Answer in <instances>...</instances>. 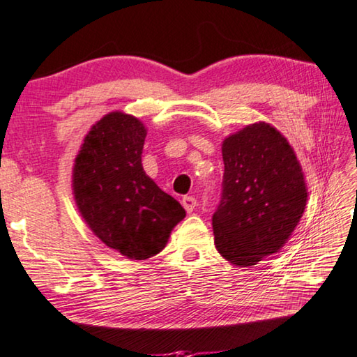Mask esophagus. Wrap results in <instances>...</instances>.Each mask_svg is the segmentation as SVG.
Returning a JSON list of instances; mask_svg holds the SVG:
<instances>
[{"label": "esophagus", "instance_id": "1", "mask_svg": "<svg viewBox=\"0 0 357 357\" xmlns=\"http://www.w3.org/2000/svg\"><path fill=\"white\" fill-rule=\"evenodd\" d=\"M182 204H183V207H185L186 212L191 213L192 210L196 208L197 201H196V197H192V196H185L183 199H182Z\"/></svg>", "mask_w": 357, "mask_h": 357}]
</instances>
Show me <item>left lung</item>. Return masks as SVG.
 Instances as JSON below:
<instances>
[{
    "mask_svg": "<svg viewBox=\"0 0 357 357\" xmlns=\"http://www.w3.org/2000/svg\"><path fill=\"white\" fill-rule=\"evenodd\" d=\"M223 161L215 245L232 264L255 266L277 253L299 223L307 204L302 169L288 140L264 121L227 137Z\"/></svg>",
    "mask_w": 357,
    "mask_h": 357,
    "instance_id": "1",
    "label": "left lung"
}]
</instances>
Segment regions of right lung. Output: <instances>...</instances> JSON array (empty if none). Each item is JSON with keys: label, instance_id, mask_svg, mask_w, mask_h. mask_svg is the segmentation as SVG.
<instances>
[{"label": "right lung", "instance_id": "right-lung-1", "mask_svg": "<svg viewBox=\"0 0 357 357\" xmlns=\"http://www.w3.org/2000/svg\"><path fill=\"white\" fill-rule=\"evenodd\" d=\"M147 130L131 115L112 112L86 134L75 158L73 186L82 217L95 236L130 259L165 248L185 208L142 167Z\"/></svg>", "mask_w": 357, "mask_h": 357}]
</instances>
